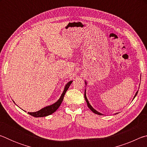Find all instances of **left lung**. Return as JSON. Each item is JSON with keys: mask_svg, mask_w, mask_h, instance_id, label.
<instances>
[{"mask_svg": "<svg viewBox=\"0 0 147 147\" xmlns=\"http://www.w3.org/2000/svg\"><path fill=\"white\" fill-rule=\"evenodd\" d=\"M85 84H86V86H87V82H86V81H85ZM86 90L85 89V93H84V98H85V100H86V102H87V104H88V108L91 109V110L93 111V113H94L95 114H98V115H103L102 113H100V112H98V111H97L96 110V109H94L93 107H92V106L90 104H89V101H88V98H87V96H86ZM138 91L136 92V94L135 95H134V98L133 99H134L135 98V97L136 96V95H137V94H138ZM115 114H117V113H115Z\"/></svg>", "mask_w": 147, "mask_h": 147, "instance_id": "8db88e82", "label": "left lung"}]
</instances>
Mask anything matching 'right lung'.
<instances>
[{"instance_id": "add662e5", "label": "right lung", "mask_w": 147, "mask_h": 147, "mask_svg": "<svg viewBox=\"0 0 147 147\" xmlns=\"http://www.w3.org/2000/svg\"><path fill=\"white\" fill-rule=\"evenodd\" d=\"M72 82H73V80L69 82L65 86L63 93H62L60 97H59V98L56 102H54V104H51V105L50 106L44 107L43 108L41 109L40 110H39L38 111H36V112H28V113L32 116L35 117H46L51 115V114H53L54 112H55L57 109H58L59 106L61 105L62 101L63 100L66 91H67L68 88H69V86H70Z\"/></svg>"}]
</instances>
